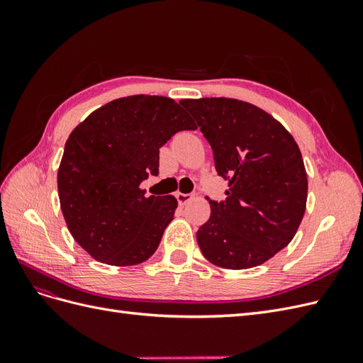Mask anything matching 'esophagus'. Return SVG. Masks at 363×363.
Segmentation results:
<instances>
[{"label": "esophagus", "instance_id": "esophagus-1", "mask_svg": "<svg viewBox=\"0 0 363 363\" xmlns=\"http://www.w3.org/2000/svg\"><path fill=\"white\" fill-rule=\"evenodd\" d=\"M175 199H177V201H179L180 206H184L186 203L191 201V200L194 199V195H192V194H182V192H177V194H175Z\"/></svg>", "mask_w": 363, "mask_h": 363}]
</instances>
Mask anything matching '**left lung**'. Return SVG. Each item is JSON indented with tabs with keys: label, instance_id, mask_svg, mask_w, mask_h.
<instances>
[{
	"label": "left lung",
	"instance_id": "left-lung-1",
	"mask_svg": "<svg viewBox=\"0 0 363 363\" xmlns=\"http://www.w3.org/2000/svg\"><path fill=\"white\" fill-rule=\"evenodd\" d=\"M228 182L196 232L203 256L225 269L262 265L286 247L306 211L307 175L298 145L277 119L233 98L182 100Z\"/></svg>",
	"mask_w": 363,
	"mask_h": 363
}]
</instances>
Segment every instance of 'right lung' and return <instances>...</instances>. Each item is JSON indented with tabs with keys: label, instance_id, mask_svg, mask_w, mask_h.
Masks as SVG:
<instances>
[{
	"label": "right lung",
	"instance_id": "add662e5",
	"mask_svg": "<svg viewBox=\"0 0 363 363\" xmlns=\"http://www.w3.org/2000/svg\"><path fill=\"white\" fill-rule=\"evenodd\" d=\"M196 125L167 96L133 95L96 108L74 128L57 172L68 230L101 263L130 267L150 259L174 219L172 195L139 186L159 174V148Z\"/></svg>",
	"mask_w": 363,
	"mask_h": 363
}]
</instances>
